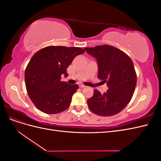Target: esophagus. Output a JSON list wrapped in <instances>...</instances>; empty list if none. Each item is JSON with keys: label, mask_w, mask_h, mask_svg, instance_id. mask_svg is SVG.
<instances>
[{"label": "esophagus", "mask_w": 161, "mask_h": 161, "mask_svg": "<svg viewBox=\"0 0 161 161\" xmlns=\"http://www.w3.org/2000/svg\"><path fill=\"white\" fill-rule=\"evenodd\" d=\"M79 87H80V88H85V87H86V86H85L84 85H82V84H80Z\"/></svg>", "instance_id": "34e87169"}]
</instances>
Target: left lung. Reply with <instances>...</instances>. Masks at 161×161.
I'll return each mask as SVG.
<instances>
[{
  "label": "left lung",
  "instance_id": "left-lung-1",
  "mask_svg": "<svg viewBox=\"0 0 161 161\" xmlns=\"http://www.w3.org/2000/svg\"><path fill=\"white\" fill-rule=\"evenodd\" d=\"M84 50L97 59L98 78L108 86L103 94L94 90L87 105L91 111L101 116L118 114L129 103L136 88L137 76L133 62L114 46L103 45Z\"/></svg>",
  "mask_w": 161,
  "mask_h": 161
}]
</instances>
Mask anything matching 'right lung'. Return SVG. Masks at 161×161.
<instances>
[{"mask_svg":"<svg viewBox=\"0 0 161 161\" xmlns=\"http://www.w3.org/2000/svg\"><path fill=\"white\" fill-rule=\"evenodd\" d=\"M84 52L80 47L48 46L33 56L25 69V81L29 97L39 110L56 114L68 109L79 85L61 81V76H68L67 68Z\"/></svg>","mask_w":161,"mask_h":161,"instance_id":"obj_1","label":"right lung"}]
</instances>
